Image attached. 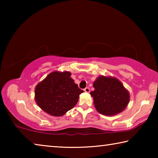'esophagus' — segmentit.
Instances as JSON below:
<instances>
[{"label":"esophagus","instance_id":"1","mask_svg":"<svg viewBox=\"0 0 158 158\" xmlns=\"http://www.w3.org/2000/svg\"><path fill=\"white\" fill-rule=\"evenodd\" d=\"M84 91H85V92H86V93H89V92H90V89H89V88H88V87L85 88V89H84Z\"/></svg>","mask_w":158,"mask_h":158}]
</instances>
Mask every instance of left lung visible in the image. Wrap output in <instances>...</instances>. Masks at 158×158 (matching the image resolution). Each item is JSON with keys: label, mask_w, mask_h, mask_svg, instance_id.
<instances>
[{"label": "left lung", "mask_w": 158, "mask_h": 158, "mask_svg": "<svg viewBox=\"0 0 158 158\" xmlns=\"http://www.w3.org/2000/svg\"><path fill=\"white\" fill-rule=\"evenodd\" d=\"M95 90L90 92L96 110L105 116L121 113L130 102V93L121 81L114 77L99 76L93 82Z\"/></svg>", "instance_id": "8db88e82"}]
</instances>
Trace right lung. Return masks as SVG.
<instances>
[{"label":"right lung","mask_w":158,"mask_h":158,"mask_svg":"<svg viewBox=\"0 0 158 158\" xmlns=\"http://www.w3.org/2000/svg\"><path fill=\"white\" fill-rule=\"evenodd\" d=\"M68 71H53L37 84L35 100L42 111L52 116H62L76 105L84 90L71 78Z\"/></svg>","instance_id":"obj_1"}]
</instances>
